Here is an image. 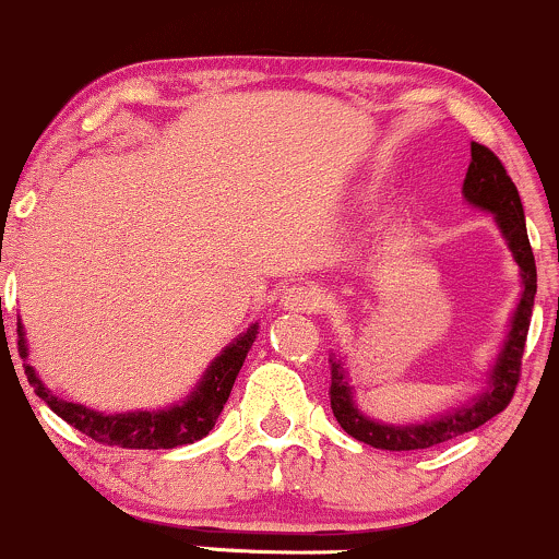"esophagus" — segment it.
<instances>
[{"label": "esophagus", "instance_id": "obj_1", "mask_svg": "<svg viewBox=\"0 0 559 559\" xmlns=\"http://www.w3.org/2000/svg\"><path fill=\"white\" fill-rule=\"evenodd\" d=\"M322 304H324L322 293L306 285H290L285 293H282V306H285L287 311L313 313L322 309Z\"/></svg>", "mask_w": 559, "mask_h": 559}]
</instances>
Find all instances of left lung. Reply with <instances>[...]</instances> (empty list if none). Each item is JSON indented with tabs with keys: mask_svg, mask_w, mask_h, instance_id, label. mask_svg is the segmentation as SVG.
Wrapping results in <instances>:
<instances>
[{
	"mask_svg": "<svg viewBox=\"0 0 559 559\" xmlns=\"http://www.w3.org/2000/svg\"><path fill=\"white\" fill-rule=\"evenodd\" d=\"M469 160L465 185H462V195L467 203L478 205L483 211H491L497 218L501 235H504L507 246L512 250V259L520 266V280H523V293H520V304L512 317L510 335H507L504 346L497 364H493L491 374H488V388L478 393L469 404H462L460 409H451L447 415L436 419H425L419 425H388L374 423L356 406L354 388L348 385V374L343 369V359L332 354L330 359V406L341 428L354 436L356 441L369 443L374 449L385 451H412V449H430L438 443L451 441V438L462 436L480 428L499 412L507 409L520 380V361H523L525 337L531 328V311L533 296H536V261H533V250L528 242V231H525L523 203H520L518 187L507 177V168L486 144L473 142L469 144Z\"/></svg>",
	"mask_w": 559,
	"mask_h": 559,
	"instance_id": "left-lung-1",
	"label": "left lung"
}]
</instances>
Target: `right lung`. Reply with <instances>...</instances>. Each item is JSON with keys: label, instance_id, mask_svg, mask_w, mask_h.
Here are the masks:
<instances>
[{"label": "right lung", "instance_id": "1", "mask_svg": "<svg viewBox=\"0 0 559 559\" xmlns=\"http://www.w3.org/2000/svg\"><path fill=\"white\" fill-rule=\"evenodd\" d=\"M259 335V324H250L248 332H242L235 343H229L211 367L205 369L203 380L198 382L195 391L187 396L185 404H174L168 409L158 412H127V415H103V412L86 409V406L73 404L52 396L49 388H44L39 374L34 372L31 364L26 367L28 382L34 385L36 396L47 401L55 415L66 419L68 425L90 436L92 441L103 447H121V449H177L185 443H195L205 438L222 415L227 404L231 385L240 374L242 361H246L250 346ZM17 350L26 359V337H23V324L17 322Z\"/></svg>", "mask_w": 559, "mask_h": 559}]
</instances>
